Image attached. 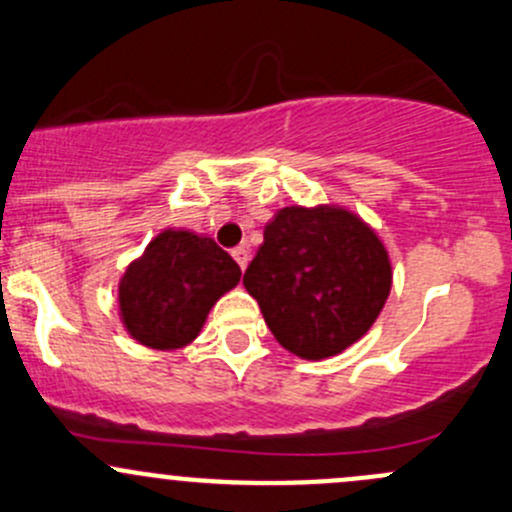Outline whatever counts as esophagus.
Masks as SVG:
<instances>
[{
  "instance_id": "obj_1",
  "label": "esophagus",
  "mask_w": 512,
  "mask_h": 512,
  "mask_svg": "<svg viewBox=\"0 0 512 512\" xmlns=\"http://www.w3.org/2000/svg\"><path fill=\"white\" fill-rule=\"evenodd\" d=\"M233 257H235V262H238V265L242 267V270H245L247 267V262H250V247L247 245H238L233 250Z\"/></svg>"
}]
</instances>
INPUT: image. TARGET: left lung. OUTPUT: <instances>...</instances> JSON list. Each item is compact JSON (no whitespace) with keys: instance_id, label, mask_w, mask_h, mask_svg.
<instances>
[{"instance_id":"8db88e82","label":"left lung","mask_w":512,"mask_h":512,"mask_svg":"<svg viewBox=\"0 0 512 512\" xmlns=\"http://www.w3.org/2000/svg\"><path fill=\"white\" fill-rule=\"evenodd\" d=\"M247 294L282 348L324 360L370 331L392 289L380 235L338 203L284 206L247 267Z\"/></svg>"}]
</instances>
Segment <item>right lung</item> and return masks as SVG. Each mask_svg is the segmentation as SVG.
<instances>
[{"instance_id":"add662e5","label":"right lung","mask_w":512,"mask_h":512,"mask_svg":"<svg viewBox=\"0 0 512 512\" xmlns=\"http://www.w3.org/2000/svg\"><path fill=\"white\" fill-rule=\"evenodd\" d=\"M240 277L238 262L213 238L166 228L117 282L120 321L139 346L179 351L196 341L215 301Z\"/></svg>"}]
</instances>
